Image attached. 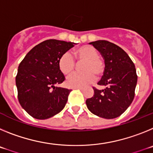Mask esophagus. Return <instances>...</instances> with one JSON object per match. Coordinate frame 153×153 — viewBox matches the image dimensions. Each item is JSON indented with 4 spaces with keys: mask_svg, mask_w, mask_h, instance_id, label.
Wrapping results in <instances>:
<instances>
[{
    "mask_svg": "<svg viewBox=\"0 0 153 153\" xmlns=\"http://www.w3.org/2000/svg\"><path fill=\"white\" fill-rule=\"evenodd\" d=\"M75 90H83V88H75Z\"/></svg>",
    "mask_w": 153,
    "mask_h": 153,
    "instance_id": "1",
    "label": "esophagus"
}]
</instances>
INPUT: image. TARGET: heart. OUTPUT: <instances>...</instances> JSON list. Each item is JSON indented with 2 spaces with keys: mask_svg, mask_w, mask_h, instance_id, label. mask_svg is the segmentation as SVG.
I'll use <instances>...</instances> for the list:
<instances>
[{
  "mask_svg": "<svg viewBox=\"0 0 153 153\" xmlns=\"http://www.w3.org/2000/svg\"><path fill=\"white\" fill-rule=\"evenodd\" d=\"M74 56L82 63V72H77L69 76L67 85L72 88H83L96 80V76L100 77L105 70V64L99 57V53L91 46H83L74 51ZM59 67L65 75H69L76 67L74 56L69 52L64 53L59 60Z\"/></svg>",
  "mask_w": 153,
  "mask_h": 153,
  "instance_id": "obj_1",
  "label": "heart"
}]
</instances>
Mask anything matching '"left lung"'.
Wrapping results in <instances>:
<instances>
[{"label":"left lung","instance_id":"8db88e82","mask_svg":"<svg viewBox=\"0 0 153 153\" xmlns=\"http://www.w3.org/2000/svg\"><path fill=\"white\" fill-rule=\"evenodd\" d=\"M100 53L105 70L97 84L103 90L93 88L94 95L86 100L88 109L97 117L114 119L130 106L135 96L137 75L129 55L119 46L107 40L90 43Z\"/></svg>","mask_w":153,"mask_h":153}]
</instances>
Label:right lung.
Masks as SVG:
<instances>
[{
  "label": "right lung",
  "mask_w": 153,
  "mask_h": 153,
  "mask_svg": "<svg viewBox=\"0 0 153 153\" xmlns=\"http://www.w3.org/2000/svg\"><path fill=\"white\" fill-rule=\"evenodd\" d=\"M74 44L47 40L32 48L19 65L16 76L18 100L33 118L49 119L64 108L71 90L56 86L65 80L58 63Z\"/></svg>",
  "instance_id": "add662e5"
}]
</instances>
